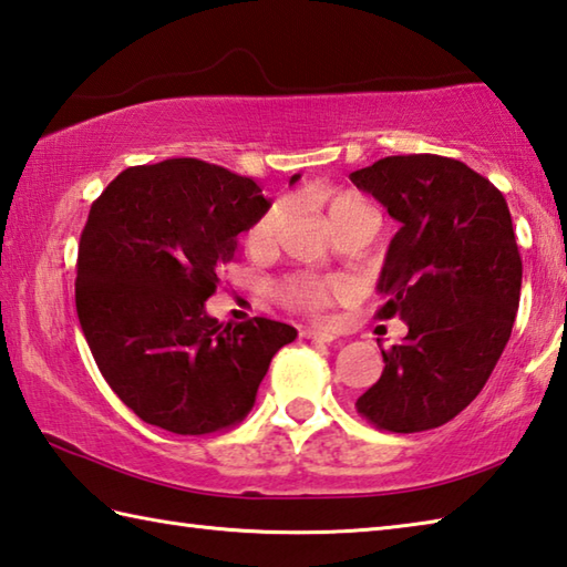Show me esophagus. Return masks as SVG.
Here are the masks:
<instances>
[{
  "mask_svg": "<svg viewBox=\"0 0 567 567\" xmlns=\"http://www.w3.org/2000/svg\"><path fill=\"white\" fill-rule=\"evenodd\" d=\"M302 337L310 339V342H317V344H329L337 339L332 332H319V329H305Z\"/></svg>",
  "mask_w": 567,
  "mask_h": 567,
  "instance_id": "esophagus-1",
  "label": "esophagus"
}]
</instances>
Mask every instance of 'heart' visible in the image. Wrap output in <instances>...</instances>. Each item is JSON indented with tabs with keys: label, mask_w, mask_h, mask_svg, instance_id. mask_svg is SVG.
I'll use <instances>...</instances> for the list:
<instances>
[{
	"label": "heart",
	"mask_w": 567,
	"mask_h": 567,
	"mask_svg": "<svg viewBox=\"0 0 567 567\" xmlns=\"http://www.w3.org/2000/svg\"><path fill=\"white\" fill-rule=\"evenodd\" d=\"M285 215H287L285 205L277 203L252 225L248 230V250L252 255H265L275 248L277 240H280ZM327 215H329V223L334 225V230L339 225L352 223V220H362V218L377 220V210L372 208V203L359 193L332 195L327 203ZM347 295H349V285L344 280H339V277L295 275L277 287V297H280V302L287 307V310L302 312L310 317L324 315V310H329L334 302L344 300Z\"/></svg>",
	"instance_id": "b5f03b06"
}]
</instances>
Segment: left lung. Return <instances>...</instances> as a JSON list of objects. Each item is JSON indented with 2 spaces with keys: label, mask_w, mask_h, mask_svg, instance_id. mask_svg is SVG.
Masks as SVG:
<instances>
[{
  "label": "left lung",
  "mask_w": 567,
  "mask_h": 567,
  "mask_svg": "<svg viewBox=\"0 0 567 567\" xmlns=\"http://www.w3.org/2000/svg\"><path fill=\"white\" fill-rule=\"evenodd\" d=\"M349 178L401 223L377 317L409 327L382 349L384 372L357 411L394 434L436 429L481 394L516 322L523 262L508 203L466 163L434 153L386 156Z\"/></svg>",
  "instance_id": "8db88e82"
}]
</instances>
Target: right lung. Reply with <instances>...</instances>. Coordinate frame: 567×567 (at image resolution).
<instances>
[{
  "instance_id": "obj_1",
  "label": "right lung",
  "mask_w": 567,
  "mask_h": 567,
  "mask_svg": "<svg viewBox=\"0 0 567 567\" xmlns=\"http://www.w3.org/2000/svg\"><path fill=\"white\" fill-rule=\"evenodd\" d=\"M267 208L252 178L198 158L126 168L91 205L76 315L101 374L146 424L183 436L240 424L297 337L267 317L223 324L205 312L238 235Z\"/></svg>"
}]
</instances>
